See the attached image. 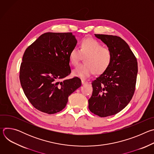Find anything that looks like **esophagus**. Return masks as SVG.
<instances>
[{
  "label": "esophagus",
  "mask_w": 154,
  "mask_h": 154,
  "mask_svg": "<svg viewBox=\"0 0 154 154\" xmlns=\"http://www.w3.org/2000/svg\"><path fill=\"white\" fill-rule=\"evenodd\" d=\"M82 85H85V84L88 83V82L85 81V80H82Z\"/></svg>",
  "instance_id": "34e87169"
}]
</instances>
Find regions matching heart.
I'll use <instances>...</instances> for the list:
<instances>
[{
	"label": "heart",
	"instance_id": "heart-1",
	"mask_svg": "<svg viewBox=\"0 0 154 154\" xmlns=\"http://www.w3.org/2000/svg\"><path fill=\"white\" fill-rule=\"evenodd\" d=\"M83 57L85 64H80L72 71V75L80 79H86L95 72L100 74L105 71L110 66L112 54L99 41L93 38H85L82 40L80 49L73 48L69 53L71 63L76 66Z\"/></svg>",
	"mask_w": 154,
	"mask_h": 154
}]
</instances>
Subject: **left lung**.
<instances>
[{
    "instance_id": "left-lung-1",
    "label": "left lung",
    "mask_w": 154,
    "mask_h": 154,
    "mask_svg": "<svg viewBox=\"0 0 154 154\" xmlns=\"http://www.w3.org/2000/svg\"><path fill=\"white\" fill-rule=\"evenodd\" d=\"M112 54L108 68L93 81V94L88 108L100 117L116 115L132 98L137 82L138 63L127 42L121 38L95 34Z\"/></svg>"
}]
</instances>
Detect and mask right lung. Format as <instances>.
I'll use <instances>...</instances> for the list:
<instances>
[{"mask_svg": "<svg viewBox=\"0 0 154 154\" xmlns=\"http://www.w3.org/2000/svg\"><path fill=\"white\" fill-rule=\"evenodd\" d=\"M77 41L72 33L41 35L26 50L20 68V85L27 98L39 111L54 114L66 105L68 97L80 87L70 74L69 53Z\"/></svg>", "mask_w": 154, "mask_h": 154, "instance_id": "right-lung-1", "label": "right lung"}]
</instances>
